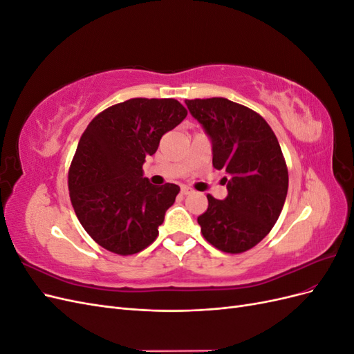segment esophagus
<instances>
[{
	"mask_svg": "<svg viewBox=\"0 0 354 354\" xmlns=\"http://www.w3.org/2000/svg\"><path fill=\"white\" fill-rule=\"evenodd\" d=\"M192 192H194V190H192L189 186H181V194H183V195H190Z\"/></svg>",
	"mask_w": 354,
	"mask_h": 354,
	"instance_id": "34e87169",
	"label": "esophagus"
}]
</instances>
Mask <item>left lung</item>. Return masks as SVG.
<instances>
[{"label": "left lung", "instance_id": "1", "mask_svg": "<svg viewBox=\"0 0 354 354\" xmlns=\"http://www.w3.org/2000/svg\"><path fill=\"white\" fill-rule=\"evenodd\" d=\"M212 145V165L226 171L227 196L208 195L201 232L223 252L251 250L272 230L288 192V169L270 125L254 111L223 97L186 100Z\"/></svg>", "mask_w": 354, "mask_h": 354}]
</instances>
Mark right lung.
Masks as SVG:
<instances>
[{
    "mask_svg": "<svg viewBox=\"0 0 354 354\" xmlns=\"http://www.w3.org/2000/svg\"><path fill=\"white\" fill-rule=\"evenodd\" d=\"M186 115L174 99H130L85 128L69 169V195L82 227L104 250L131 255L156 239L180 187L153 186L143 164Z\"/></svg>",
    "mask_w": 354,
    "mask_h": 354,
    "instance_id": "right-lung-1",
    "label": "right lung"
}]
</instances>
